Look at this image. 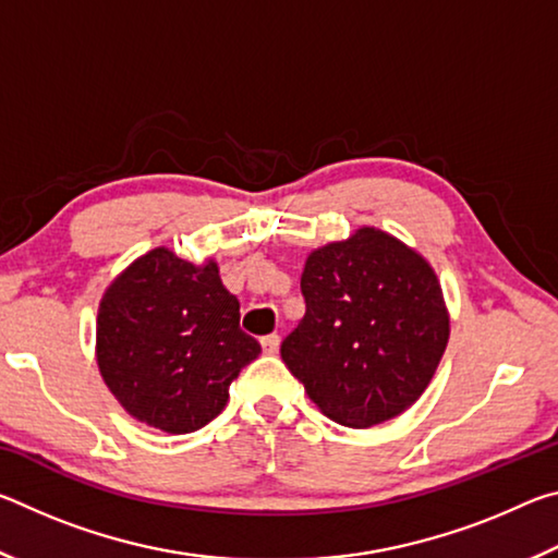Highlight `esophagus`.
Masks as SVG:
<instances>
[{"label":"esophagus","mask_w":558,"mask_h":558,"mask_svg":"<svg viewBox=\"0 0 558 558\" xmlns=\"http://www.w3.org/2000/svg\"><path fill=\"white\" fill-rule=\"evenodd\" d=\"M260 347H263V352H266V354H276L278 347H280V335L260 337Z\"/></svg>","instance_id":"esophagus-1"}]
</instances>
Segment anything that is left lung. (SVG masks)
Listing matches in <instances>:
<instances>
[{
  "instance_id": "obj_1",
  "label": "left lung",
  "mask_w": 558,
  "mask_h": 558,
  "mask_svg": "<svg viewBox=\"0 0 558 558\" xmlns=\"http://www.w3.org/2000/svg\"><path fill=\"white\" fill-rule=\"evenodd\" d=\"M305 317L280 356L327 418L369 428L421 399L450 335L430 263L364 226L307 256Z\"/></svg>"
}]
</instances>
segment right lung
Here are the masks:
<instances>
[{
  "label": "right lung",
  "mask_w": 558,
  "mask_h": 558,
  "mask_svg": "<svg viewBox=\"0 0 558 558\" xmlns=\"http://www.w3.org/2000/svg\"><path fill=\"white\" fill-rule=\"evenodd\" d=\"M219 266L155 248L110 282L98 307L102 381L132 418L165 433L204 428L260 344L241 329Z\"/></svg>",
  "instance_id": "obj_1"
}]
</instances>
